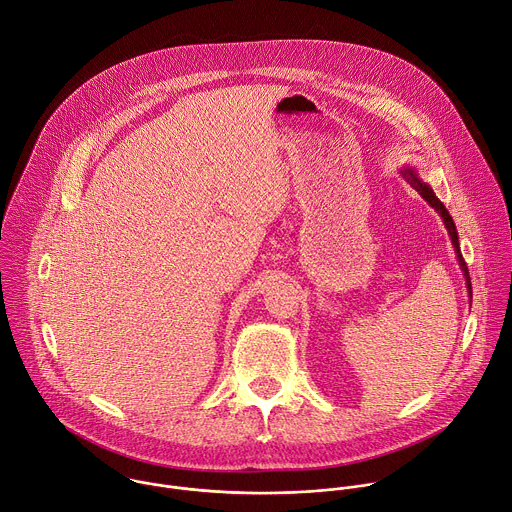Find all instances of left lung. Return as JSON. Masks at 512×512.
<instances>
[{"label":"left lung","instance_id":"1","mask_svg":"<svg viewBox=\"0 0 512 512\" xmlns=\"http://www.w3.org/2000/svg\"><path fill=\"white\" fill-rule=\"evenodd\" d=\"M404 173V177L410 181V185L428 201V205H432L438 213H440V217H442V221H444V225H446V229H448V235H450V239H452V245H454V251H456V257H458V263H460V267H462V271H464V275H466V285H468V291L472 289L470 287V277H468V267H466V261H464V257H462V253H460V247H458V233H456V227H454V221H452V217L448 215V211H446V207L440 203V199L432 193V189L428 187V185H424L412 170H402Z\"/></svg>","mask_w":512,"mask_h":512}]
</instances>
